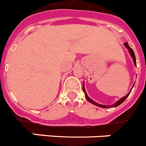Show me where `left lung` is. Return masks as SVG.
<instances>
[{
	"label": "left lung",
	"instance_id": "8db88e82",
	"mask_svg": "<svg viewBox=\"0 0 146 146\" xmlns=\"http://www.w3.org/2000/svg\"><path fill=\"white\" fill-rule=\"evenodd\" d=\"M123 45L125 46V47H126L127 50H129V52L130 55H131V58L133 59V61H134V64H135V66H136V58H135V53H134V51L131 48V47H129V44L127 43V42H125L124 44H123ZM134 86H135V84L133 85V86H132V88H131V89L130 90L129 93H128V94H126V96H123V97H122L121 99H120L118 101H117L116 102L114 103L113 104H111V105H104V104H99V103L96 102H94V100H92V99H91V98L89 97L88 96L87 93H86V89H85V87H84V82H83V84H82V91H83V92L85 93V96H86V99H87L88 101L89 102H91V104H94V105H96V106L97 107H99V108H115V107H118V105H120L121 104H122V103L123 102L126 100V99L127 97H128V96L129 95V94L131 93V90H132V88H133Z\"/></svg>",
	"mask_w": 146,
	"mask_h": 146
}]
</instances>
